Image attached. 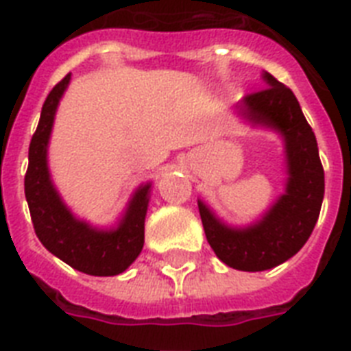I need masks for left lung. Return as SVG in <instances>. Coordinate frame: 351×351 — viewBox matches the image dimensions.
Here are the masks:
<instances>
[{
  "instance_id": "obj_1",
  "label": "left lung",
  "mask_w": 351,
  "mask_h": 351,
  "mask_svg": "<svg viewBox=\"0 0 351 351\" xmlns=\"http://www.w3.org/2000/svg\"><path fill=\"white\" fill-rule=\"evenodd\" d=\"M266 89L245 96L234 117L251 129L278 134L284 145V193L247 226H231L198 198L204 231L215 255L233 269L264 271L289 261L310 239L324 198V169L315 134L291 90L262 73Z\"/></svg>"
}]
</instances>
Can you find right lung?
Masks as SVG:
<instances>
[{"mask_svg": "<svg viewBox=\"0 0 351 351\" xmlns=\"http://www.w3.org/2000/svg\"><path fill=\"white\" fill-rule=\"evenodd\" d=\"M71 74L49 93L29 147V169L25 175V197L38 239L52 255L87 275L114 277L136 261L143 247L145 215L151 200V182L140 184L123 213L111 228H100L80 219L60 197L49 169V142L60 100Z\"/></svg>", "mask_w": 351, "mask_h": 351, "instance_id": "obj_1", "label": "right lung"}]
</instances>
